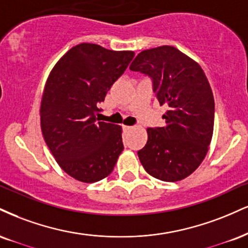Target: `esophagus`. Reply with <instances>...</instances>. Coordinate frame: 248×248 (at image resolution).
Returning <instances> with one entry per match:
<instances>
[{"label":"esophagus","instance_id":"34e87169","mask_svg":"<svg viewBox=\"0 0 248 248\" xmlns=\"http://www.w3.org/2000/svg\"><path fill=\"white\" fill-rule=\"evenodd\" d=\"M132 126H124V130H130V129H132Z\"/></svg>","mask_w":248,"mask_h":248}]
</instances>
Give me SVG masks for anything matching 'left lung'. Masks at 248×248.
<instances>
[{"label":"left lung","instance_id":"8db88e82","mask_svg":"<svg viewBox=\"0 0 248 248\" xmlns=\"http://www.w3.org/2000/svg\"><path fill=\"white\" fill-rule=\"evenodd\" d=\"M153 79L160 105L169 107L164 127L148 128V142L137 153L154 178L174 183L195 171L213 139L215 101L204 71L173 46L139 53L129 67Z\"/></svg>","mask_w":248,"mask_h":248}]
</instances>
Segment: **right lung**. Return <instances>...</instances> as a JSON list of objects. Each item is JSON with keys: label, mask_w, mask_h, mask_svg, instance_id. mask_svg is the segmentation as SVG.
Segmentation results:
<instances>
[{"label": "right lung", "mask_w": 248, "mask_h": 248, "mask_svg": "<svg viewBox=\"0 0 248 248\" xmlns=\"http://www.w3.org/2000/svg\"><path fill=\"white\" fill-rule=\"evenodd\" d=\"M134 55L83 43L68 50L47 78L41 132L60 168L76 180L90 184L106 178L124 150L122 128L97 122L95 114Z\"/></svg>", "instance_id": "obj_1"}]
</instances>
